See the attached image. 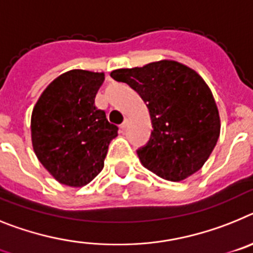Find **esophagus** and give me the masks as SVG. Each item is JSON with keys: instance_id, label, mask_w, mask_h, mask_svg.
Segmentation results:
<instances>
[{"instance_id": "1", "label": "esophagus", "mask_w": 253, "mask_h": 253, "mask_svg": "<svg viewBox=\"0 0 253 253\" xmlns=\"http://www.w3.org/2000/svg\"><path fill=\"white\" fill-rule=\"evenodd\" d=\"M127 125H128V120H127V118H126V120L124 121V124H122L120 126V128L122 129V131H125V129H126V127H127Z\"/></svg>"}]
</instances>
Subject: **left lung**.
I'll use <instances>...</instances> for the list:
<instances>
[{"label": "left lung", "instance_id": "left-lung-1", "mask_svg": "<svg viewBox=\"0 0 253 253\" xmlns=\"http://www.w3.org/2000/svg\"><path fill=\"white\" fill-rule=\"evenodd\" d=\"M111 76L137 91L150 113L151 137L137 150L142 166L172 182L203 168L220 135L218 107L204 79L172 60L114 70Z\"/></svg>", "mask_w": 253, "mask_h": 253}]
</instances>
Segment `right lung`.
<instances>
[{"label":"right lung","instance_id":"obj_1","mask_svg":"<svg viewBox=\"0 0 253 253\" xmlns=\"http://www.w3.org/2000/svg\"><path fill=\"white\" fill-rule=\"evenodd\" d=\"M103 72L71 70L54 79L32 113L34 153L53 178L71 187L93 181L104 167L118 127L95 107Z\"/></svg>","mask_w":253,"mask_h":253}]
</instances>
